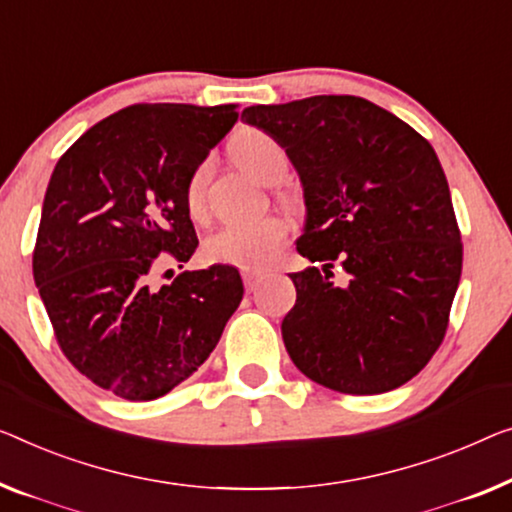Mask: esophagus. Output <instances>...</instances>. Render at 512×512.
<instances>
[{"label":"esophagus","mask_w":512,"mask_h":512,"mask_svg":"<svg viewBox=\"0 0 512 512\" xmlns=\"http://www.w3.org/2000/svg\"><path fill=\"white\" fill-rule=\"evenodd\" d=\"M241 278H243V285H246L248 292H253V289L257 287V282L262 280V273H259V271H248V269H243V271H241Z\"/></svg>","instance_id":"obj_1"}]
</instances>
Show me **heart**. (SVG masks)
Instances as JSON below:
<instances>
[{
    "label": "heart",
    "instance_id": "b5f03b06",
    "mask_svg": "<svg viewBox=\"0 0 512 512\" xmlns=\"http://www.w3.org/2000/svg\"><path fill=\"white\" fill-rule=\"evenodd\" d=\"M234 156L250 177L273 183L285 174L287 156L276 137L264 131H246L234 140ZM209 163H202L188 179L186 202L190 211H200L207 183ZM287 239L285 220L276 216L232 220L220 225L204 239V257L213 264H230L236 269L257 271L269 266L278 257Z\"/></svg>",
    "mask_w": 512,
    "mask_h": 512
}]
</instances>
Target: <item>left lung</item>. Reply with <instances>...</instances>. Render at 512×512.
Returning <instances> with one entry per match:
<instances>
[{"instance_id":"8db88e82","label":"left lung","mask_w":512,"mask_h":512,"mask_svg":"<svg viewBox=\"0 0 512 512\" xmlns=\"http://www.w3.org/2000/svg\"><path fill=\"white\" fill-rule=\"evenodd\" d=\"M241 119L292 160L305 202L296 250L322 264L289 273L287 354L338 393L407 384L444 340L462 273L451 190L432 144L358 96L250 105ZM333 265L346 271L345 286L330 280Z\"/></svg>"}]
</instances>
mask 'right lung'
<instances>
[{
    "label": "right lung",
    "mask_w": 512,
    "mask_h": 512,
    "mask_svg": "<svg viewBox=\"0 0 512 512\" xmlns=\"http://www.w3.org/2000/svg\"><path fill=\"white\" fill-rule=\"evenodd\" d=\"M236 119L232 103L131 105L91 126L52 172L34 282L61 352L119 398L156 400L188 379L243 299L227 264L151 285L160 253L193 257L188 179Z\"/></svg>",
    "instance_id": "add662e5"
}]
</instances>
